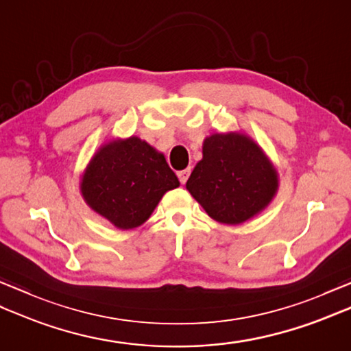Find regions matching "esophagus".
<instances>
[{"label":"esophagus","instance_id":"obj_1","mask_svg":"<svg viewBox=\"0 0 351 351\" xmlns=\"http://www.w3.org/2000/svg\"><path fill=\"white\" fill-rule=\"evenodd\" d=\"M190 173H191V170H190V169H185V170L178 171V178H180L181 184H185V182H187V180H189Z\"/></svg>","mask_w":351,"mask_h":351}]
</instances>
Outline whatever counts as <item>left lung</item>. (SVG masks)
I'll use <instances>...</instances> for the list:
<instances>
[{"instance_id": "obj_1", "label": "left lung", "mask_w": 351, "mask_h": 351, "mask_svg": "<svg viewBox=\"0 0 351 351\" xmlns=\"http://www.w3.org/2000/svg\"><path fill=\"white\" fill-rule=\"evenodd\" d=\"M187 190L210 217L240 225L270 204L278 175L261 147L243 134H213L204 141V158Z\"/></svg>"}]
</instances>
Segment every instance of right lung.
<instances>
[{"label": "right lung", "mask_w": 351, "mask_h": 351, "mask_svg": "<svg viewBox=\"0 0 351 351\" xmlns=\"http://www.w3.org/2000/svg\"><path fill=\"white\" fill-rule=\"evenodd\" d=\"M180 187L162 154L138 137L102 146L88 164L81 193L86 202L119 229L149 219L162 195Z\"/></svg>", "instance_id": "add662e5"}]
</instances>
